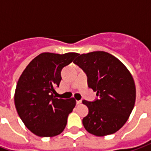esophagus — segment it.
<instances>
[{
  "label": "esophagus",
  "mask_w": 151,
  "mask_h": 151,
  "mask_svg": "<svg viewBox=\"0 0 151 151\" xmlns=\"http://www.w3.org/2000/svg\"><path fill=\"white\" fill-rule=\"evenodd\" d=\"M81 103V100H77V104H80Z\"/></svg>",
  "instance_id": "esophagus-1"
}]
</instances>
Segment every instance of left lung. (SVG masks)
Here are the masks:
<instances>
[{"mask_svg":"<svg viewBox=\"0 0 151 151\" xmlns=\"http://www.w3.org/2000/svg\"><path fill=\"white\" fill-rule=\"evenodd\" d=\"M88 77V87L99 99L83 100L88 114L82 120L89 133L96 136L118 131L133 110L136 85L126 66L110 53L97 51L81 54L73 61Z\"/></svg>","mask_w":151,"mask_h":151,"instance_id":"obj_1","label":"left lung"}]
</instances>
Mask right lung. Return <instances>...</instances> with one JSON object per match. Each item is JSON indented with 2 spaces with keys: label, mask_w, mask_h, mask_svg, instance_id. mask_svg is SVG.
<instances>
[{
  "label": "right lung",
  "mask_w": 151,
  "mask_h": 151,
  "mask_svg": "<svg viewBox=\"0 0 151 151\" xmlns=\"http://www.w3.org/2000/svg\"><path fill=\"white\" fill-rule=\"evenodd\" d=\"M78 53H41L26 67L18 81L15 105L27 129L41 137H52L63 131L68 115L76 105L74 98H55L61 70L72 63Z\"/></svg>",
  "instance_id": "1"
}]
</instances>
